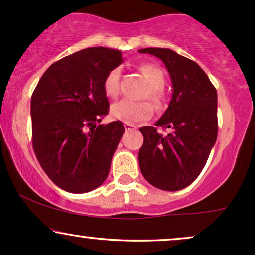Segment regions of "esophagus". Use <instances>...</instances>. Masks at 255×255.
Segmentation results:
<instances>
[{"label":"esophagus","mask_w":255,"mask_h":255,"mask_svg":"<svg viewBox=\"0 0 255 255\" xmlns=\"http://www.w3.org/2000/svg\"><path fill=\"white\" fill-rule=\"evenodd\" d=\"M124 127L126 130H130V129H136V126L133 125V124H127V122H125L124 124Z\"/></svg>","instance_id":"1"}]
</instances>
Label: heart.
Listing matches in <instances>:
<instances>
[{"label": "heart", "instance_id": "heart-1", "mask_svg": "<svg viewBox=\"0 0 255 255\" xmlns=\"http://www.w3.org/2000/svg\"><path fill=\"white\" fill-rule=\"evenodd\" d=\"M139 69L150 85V87H148L150 98L156 104H162L163 99H164V95H163L162 91V86L164 85V73L153 64H141ZM120 74H121V69L114 68L108 73V75L104 79L103 89L105 95L109 96V97L118 96L120 89ZM152 114H153V107L150 102L146 101L134 102L130 99L124 98L115 102L110 107V115L114 119L121 120L127 124H136V122L144 121V120L150 119Z\"/></svg>", "mask_w": 255, "mask_h": 255}]
</instances>
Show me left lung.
Wrapping results in <instances>:
<instances>
[{"label": "left lung", "instance_id": "obj_1", "mask_svg": "<svg viewBox=\"0 0 255 255\" xmlns=\"http://www.w3.org/2000/svg\"><path fill=\"white\" fill-rule=\"evenodd\" d=\"M141 54L163 61L172 84L171 101L156 126L140 127L144 144L140 170L148 183L163 191L186 188L199 176L217 140V91L198 63L165 48H146Z\"/></svg>", "mask_w": 255, "mask_h": 255}]
</instances>
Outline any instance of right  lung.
<instances>
[{"label": "right lung", "instance_id": "obj_1", "mask_svg": "<svg viewBox=\"0 0 255 255\" xmlns=\"http://www.w3.org/2000/svg\"><path fill=\"white\" fill-rule=\"evenodd\" d=\"M122 62V52L115 49H84L52 63L33 91L34 153L63 191L91 192L109 174L125 127L121 121L99 125L109 111L103 83Z\"/></svg>", "mask_w": 255, "mask_h": 255}]
</instances>
